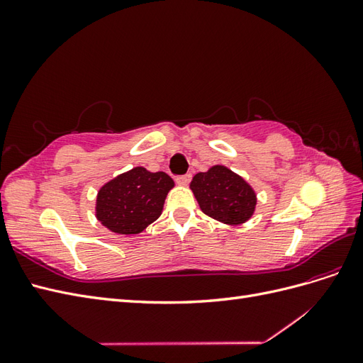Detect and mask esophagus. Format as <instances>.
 I'll use <instances>...</instances> for the list:
<instances>
[{
	"mask_svg": "<svg viewBox=\"0 0 363 363\" xmlns=\"http://www.w3.org/2000/svg\"><path fill=\"white\" fill-rule=\"evenodd\" d=\"M175 182H177V184H180V186H188L191 182V174L180 175V177L175 179Z\"/></svg>",
	"mask_w": 363,
	"mask_h": 363,
	"instance_id": "obj_1",
	"label": "esophagus"
}]
</instances>
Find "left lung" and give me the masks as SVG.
<instances>
[{
  "instance_id": "8db88e82",
  "label": "left lung",
  "mask_w": 363,
  "mask_h": 363,
  "mask_svg": "<svg viewBox=\"0 0 363 363\" xmlns=\"http://www.w3.org/2000/svg\"><path fill=\"white\" fill-rule=\"evenodd\" d=\"M201 212L227 225H242L256 212L257 194L239 174L213 164L194 175L189 184Z\"/></svg>"
}]
</instances>
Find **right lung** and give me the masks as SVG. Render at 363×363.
<instances>
[{
	"mask_svg": "<svg viewBox=\"0 0 363 363\" xmlns=\"http://www.w3.org/2000/svg\"><path fill=\"white\" fill-rule=\"evenodd\" d=\"M167 172L135 167L104 183L96 194L95 216L116 235H139L162 215L164 199L174 188Z\"/></svg>",
	"mask_w": 363,
	"mask_h": 363,
	"instance_id": "obj_1",
	"label": "right lung"
}]
</instances>
